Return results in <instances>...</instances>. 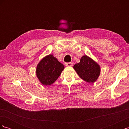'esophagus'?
<instances>
[{
    "mask_svg": "<svg viewBox=\"0 0 129 129\" xmlns=\"http://www.w3.org/2000/svg\"><path fill=\"white\" fill-rule=\"evenodd\" d=\"M73 66V63H72V62H69V63H66V66H67V67H72Z\"/></svg>",
    "mask_w": 129,
    "mask_h": 129,
    "instance_id": "esophagus-1",
    "label": "esophagus"
}]
</instances>
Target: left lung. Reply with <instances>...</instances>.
Wrapping results in <instances>:
<instances>
[{
    "instance_id": "left-lung-1",
    "label": "left lung",
    "mask_w": 129,
    "mask_h": 129,
    "mask_svg": "<svg viewBox=\"0 0 129 129\" xmlns=\"http://www.w3.org/2000/svg\"><path fill=\"white\" fill-rule=\"evenodd\" d=\"M74 69L79 77L88 83H94L100 75V66L86 55L81 57L79 63L74 66Z\"/></svg>"
}]
</instances>
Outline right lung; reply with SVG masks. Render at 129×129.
<instances>
[{"label":"right lung","mask_w":129,"mask_h":129,"mask_svg":"<svg viewBox=\"0 0 129 129\" xmlns=\"http://www.w3.org/2000/svg\"><path fill=\"white\" fill-rule=\"evenodd\" d=\"M64 68V65L50 54L43 57L38 63L36 75L42 85H50L55 82Z\"/></svg>","instance_id":"obj_1"}]
</instances>
